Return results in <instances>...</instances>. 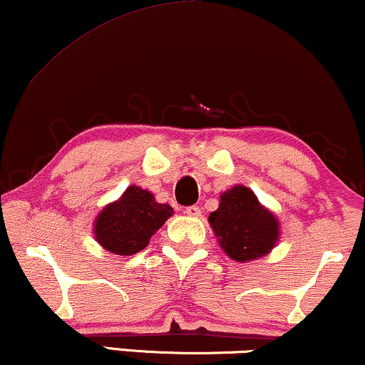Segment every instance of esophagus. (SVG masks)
<instances>
[{
  "label": "esophagus",
  "mask_w": 365,
  "mask_h": 365,
  "mask_svg": "<svg viewBox=\"0 0 365 365\" xmlns=\"http://www.w3.org/2000/svg\"><path fill=\"white\" fill-rule=\"evenodd\" d=\"M184 213H186L187 217H200L201 208H200V206H196V205H191V206H187L186 210H184Z\"/></svg>",
  "instance_id": "34e87169"
}]
</instances>
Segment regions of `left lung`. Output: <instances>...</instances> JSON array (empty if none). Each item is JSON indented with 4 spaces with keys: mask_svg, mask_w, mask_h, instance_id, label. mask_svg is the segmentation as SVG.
I'll list each match as a JSON object with an SVG mask.
<instances>
[{
    "mask_svg": "<svg viewBox=\"0 0 365 365\" xmlns=\"http://www.w3.org/2000/svg\"><path fill=\"white\" fill-rule=\"evenodd\" d=\"M210 223L227 255L238 262L262 257L279 237L276 217L264 210L254 191L245 186H235L220 196Z\"/></svg>",
    "mask_w": 365,
    "mask_h": 365,
    "instance_id": "obj_1",
    "label": "left lung"
}]
</instances>
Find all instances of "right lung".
<instances>
[{
	"instance_id": "1",
	"label": "right lung",
	"mask_w": 365,
	"mask_h": 365,
	"mask_svg": "<svg viewBox=\"0 0 365 365\" xmlns=\"http://www.w3.org/2000/svg\"><path fill=\"white\" fill-rule=\"evenodd\" d=\"M173 215L169 205L155 203L150 192L130 186L116 203L108 205L94 223L96 240L116 255H133Z\"/></svg>"
}]
</instances>
